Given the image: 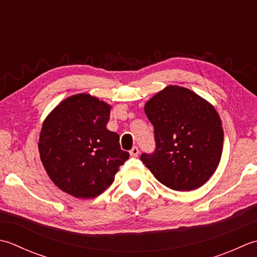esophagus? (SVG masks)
I'll return each instance as SVG.
<instances>
[{
  "mask_svg": "<svg viewBox=\"0 0 257 257\" xmlns=\"http://www.w3.org/2000/svg\"><path fill=\"white\" fill-rule=\"evenodd\" d=\"M130 154H131V156H132V158H136V156L139 155V148H138V146H133L132 150L130 151Z\"/></svg>",
  "mask_w": 257,
  "mask_h": 257,
  "instance_id": "esophagus-1",
  "label": "esophagus"
}]
</instances>
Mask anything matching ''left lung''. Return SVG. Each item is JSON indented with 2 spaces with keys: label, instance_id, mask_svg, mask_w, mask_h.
Masks as SVG:
<instances>
[{
  "label": "left lung",
  "instance_id": "left-lung-1",
  "mask_svg": "<svg viewBox=\"0 0 257 257\" xmlns=\"http://www.w3.org/2000/svg\"><path fill=\"white\" fill-rule=\"evenodd\" d=\"M154 126L155 150L141 161L174 191L205 184L219 163L224 132L215 108L185 87L170 85L145 104Z\"/></svg>",
  "mask_w": 257,
  "mask_h": 257
}]
</instances>
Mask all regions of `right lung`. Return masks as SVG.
Returning a JSON list of instances; mask_svg holds the SVG:
<instances>
[{
	"label": "right lung",
	"mask_w": 257,
	"mask_h": 257,
	"mask_svg": "<svg viewBox=\"0 0 257 257\" xmlns=\"http://www.w3.org/2000/svg\"><path fill=\"white\" fill-rule=\"evenodd\" d=\"M111 106L88 94L61 102L43 123L39 151L44 169L63 192L93 198L114 181L130 158L119 136L106 128Z\"/></svg>",
	"instance_id": "obj_1"
}]
</instances>
